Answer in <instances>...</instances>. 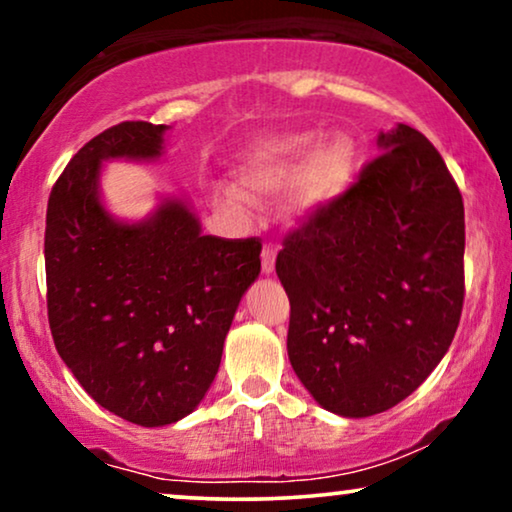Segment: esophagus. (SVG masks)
I'll list each match as a JSON object with an SVG mask.
<instances>
[{
  "label": "esophagus",
  "mask_w": 512,
  "mask_h": 512,
  "mask_svg": "<svg viewBox=\"0 0 512 512\" xmlns=\"http://www.w3.org/2000/svg\"><path fill=\"white\" fill-rule=\"evenodd\" d=\"M275 258H277V249L272 247V244H265L263 254H261L263 275H272V272H275Z\"/></svg>",
  "instance_id": "esophagus-1"
}]
</instances>
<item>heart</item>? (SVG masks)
Segmentation results:
<instances>
[{"instance_id":"1","label":"heart","mask_w":512,"mask_h":512,"mask_svg":"<svg viewBox=\"0 0 512 512\" xmlns=\"http://www.w3.org/2000/svg\"><path fill=\"white\" fill-rule=\"evenodd\" d=\"M359 146L345 132L319 139V132H298L263 139L244 153L237 167V186L251 198H272L289 188L286 209L307 221L326 214L354 184ZM223 212L247 219V198L233 186L214 191Z\"/></svg>"}]
</instances>
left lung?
I'll list each match as a JSON object with an SVG mask.
<instances>
[{
    "label": "left lung",
    "instance_id": "left-lung-1",
    "mask_svg": "<svg viewBox=\"0 0 512 512\" xmlns=\"http://www.w3.org/2000/svg\"><path fill=\"white\" fill-rule=\"evenodd\" d=\"M338 205L289 233L277 277L289 361L314 401L370 417L438 366L464 305V202L429 139L398 123Z\"/></svg>",
    "mask_w": 512,
    "mask_h": 512
}]
</instances>
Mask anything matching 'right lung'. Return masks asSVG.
I'll return each mask as SVG.
<instances>
[{"label": "right lung", "instance_id": "1", "mask_svg": "<svg viewBox=\"0 0 512 512\" xmlns=\"http://www.w3.org/2000/svg\"><path fill=\"white\" fill-rule=\"evenodd\" d=\"M167 125L125 121L90 139L55 181L46 212L48 324L55 349L104 410L165 426L212 387L261 242L202 235L186 198L142 221L104 207L107 160L163 156Z\"/></svg>", "mask_w": 512, "mask_h": 512}]
</instances>
